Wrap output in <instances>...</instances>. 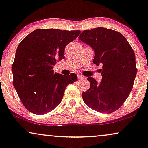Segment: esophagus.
I'll return each mask as SVG.
<instances>
[{
  "label": "esophagus",
  "instance_id": "esophagus-1",
  "mask_svg": "<svg viewBox=\"0 0 148 148\" xmlns=\"http://www.w3.org/2000/svg\"><path fill=\"white\" fill-rule=\"evenodd\" d=\"M78 79L80 80H85V77H84V76H82V75H78Z\"/></svg>",
  "mask_w": 148,
  "mask_h": 148
}]
</instances>
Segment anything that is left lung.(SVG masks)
I'll list each match as a JSON object with an SVG mask.
<instances>
[{"label": "left lung", "instance_id": "8db88e82", "mask_svg": "<svg viewBox=\"0 0 148 148\" xmlns=\"http://www.w3.org/2000/svg\"><path fill=\"white\" fill-rule=\"evenodd\" d=\"M78 39L94 50L93 63L102 65L100 83L87 78L90 87L82 94L84 102L100 113H113L123 105L133 87L136 74L134 50L124 35L106 28L85 30Z\"/></svg>", "mask_w": 148, "mask_h": 148}]
</instances>
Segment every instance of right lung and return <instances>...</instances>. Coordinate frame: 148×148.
<instances>
[{
	"label": "right lung",
	"instance_id": "add662e5",
	"mask_svg": "<svg viewBox=\"0 0 148 148\" xmlns=\"http://www.w3.org/2000/svg\"><path fill=\"white\" fill-rule=\"evenodd\" d=\"M80 31L36 29L18 45L12 65L13 84L25 108L36 115L51 111L61 103L65 88L77 80L72 73H54L53 66L65 59V46Z\"/></svg>",
	"mask_w": 148,
	"mask_h": 148
}]
</instances>
